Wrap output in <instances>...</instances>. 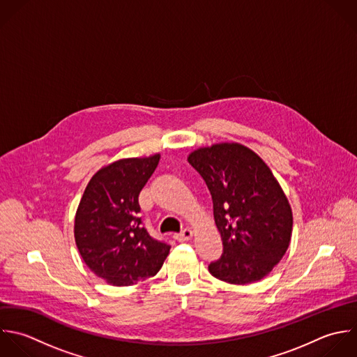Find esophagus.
Listing matches in <instances>:
<instances>
[{
    "label": "esophagus",
    "mask_w": 357,
    "mask_h": 357,
    "mask_svg": "<svg viewBox=\"0 0 357 357\" xmlns=\"http://www.w3.org/2000/svg\"><path fill=\"white\" fill-rule=\"evenodd\" d=\"M192 236H193V232H192L190 229L185 228L182 232L175 234V235H174V239H175V241H178V242H185V241L192 239Z\"/></svg>",
    "instance_id": "1"
}]
</instances>
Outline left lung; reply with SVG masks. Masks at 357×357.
Segmentation results:
<instances>
[{
  "mask_svg": "<svg viewBox=\"0 0 357 357\" xmlns=\"http://www.w3.org/2000/svg\"><path fill=\"white\" fill-rule=\"evenodd\" d=\"M189 164L204 179L222 239L213 277L235 285L263 280L284 257L292 235V210L267 164L239 143L195 150Z\"/></svg>",
  "mask_w": 357,
  "mask_h": 357,
  "instance_id": "obj_1",
  "label": "left lung"
}]
</instances>
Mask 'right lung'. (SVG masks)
<instances>
[{
	"label": "right lung",
	"mask_w": 357,
	"mask_h": 357,
	"mask_svg": "<svg viewBox=\"0 0 357 357\" xmlns=\"http://www.w3.org/2000/svg\"><path fill=\"white\" fill-rule=\"evenodd\" d=\"M160 154L118 160L97 171L75 217V241L86 266L107 284L133 285L154 277L171 246L151 238L139 217V195Z\"/></svg>",
	"instance_id": "right-lung-1"
}]
</instances>
